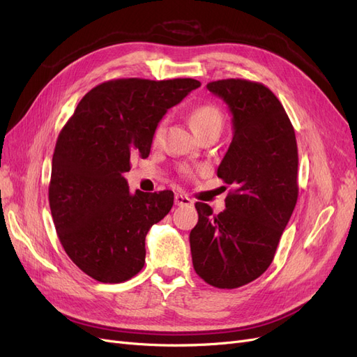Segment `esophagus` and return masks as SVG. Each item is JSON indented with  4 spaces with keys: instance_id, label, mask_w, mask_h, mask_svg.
<instances>
[{
    "instance_id": "1",
    "label": "esophagus",
    "mask_w": 357,
    "mask_h": 357,
    "mask_svg": "<svg viewBox=\"0 0 357 357\" xmlns=\"http://www.w3.org/2000/svg\"><path fill=\"white\" fill-rule=\"evenodd\" d=\"M174 202H176V205H178V207H190V205L193 204L192 199L188 198L186 195H183V193H176Z\"/></svg>"
}]
</instances>
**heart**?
<instances>
[{"label":"heart","mask_w":357,"mask_h":357,"mask_svg":"<svg viewBox=\"0 0 357 357\" xmlns=\"http://www.w3.org/2000/svg\"><path fill=\"white\" fill-rule=\"evenodd\" d=\"M189 122H190V126L193 128V131H195L198 135H201L204 132L213 131V129H218V131H220L223 126V116L215 105L201 104V105L193 107V109L190 110ZM162 132H164V125L159 123L153 131V143L159 142L162 137ZM185 172L186 174H189L190 171L186 169Z\"/></svg>","instance_id":"heart-1"}]
</instances>
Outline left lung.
I'll list each match as a JSON object with an SVG mask.
<instances>
[{"label": "left lung", "mask_w": 357, "mask_h": 357, "mask_svg": "<svg viewBox=\"0 0 357 357\" xmlns=\"http://www.w3.org/2000/svg\"><path fill=\"white\" fill-rule=\"evenodd\" d=\"M207 89L232 114V142L218 177L232 186L226 210L213 214L197 202L198 223L190 231L197 274L219 289H235L261 277L298 199L295 129L277 96L262 83L243 79L211 82Z\"/></svg>", "instance_id": "left-lung-1"}]
</instances>
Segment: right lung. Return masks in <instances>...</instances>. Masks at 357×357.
<instances>
[{
	"instance_id": "right-lung-1",
	"label": "right lung",
	"mask_w": 357,
	"mask_h": 357,
	"mask_svg": "<svg viewBox=\"0 0 357 357\" xmlns=\"http://www.w3.org/2000/svg\"><path fill=\"white\" fill-rule=\"evenodd\" d=\"M193 79L105 82L86 93L62 128L52 159L49 204L63 250L84 274L122 283L142 271L146 235L169 213L174 193L129 192L131 158H147L168 109Z\"/></svg>"
}]
</instances>
